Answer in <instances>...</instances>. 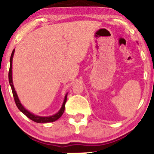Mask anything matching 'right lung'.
Here are the masks:
<instances>
[{"label":"right lung","mask_w":154,"mask_h":154,"mask_svg":"<svg viewBox=\"0 0 154 154\" xmlns=\"http://www.w3.org/2000/svg\"><path fill=\"white\" fill-rule=\"evenodd\" d=\"M14 51L15 49H14L13 51H12V54L11 55V58H10V68H9V72H8V81H9V84L12 90V93H13V95L14 98V100L17 106L18 107V109H19V111H22L23 114L24 115H26L27 116L29 119H30L32 121L35 122L37 123H48V122H53L56 121L57 119H59L61 116H62L63 111H64L65 109V103L66 102V99H67V94L66 93L64 97V100H63V104L61 106V108L60 109V110L58 111L56 114H54V115H51L49 116H38L35 115V114L31 113L30 111H29L27 109H26L23 106V105L21 103L20 100H19L18 95H17V92L15 91V88L14 87V84H13V79H12V61H13V56L14 54Z\"/></svg>","instance_id":"1"}]
</instances>
